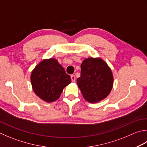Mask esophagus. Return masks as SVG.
Segmentation results:
<instances>
[{"label": "esophagus", "instance_id": "1", "mask_svg": "<svg viewBox=\"0 0 147 147\" xmlns=\"http://www.w3.org/2000/svg\"><path fill=\"white\" fill-rule=\"evenodd\" d=\"M71 81L73 82H75V80H76V77L74 75H71Z\"/></svg>", "mask_w": 147, "mask_h": 147}]
</instances>
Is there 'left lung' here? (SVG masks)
<instances>
[{
  "label": "left lung",
  "mask_w": 147,
  "mask_h": 147,
  "mask_svg": "<svg viewBox=\"0 0 147 147\" xmlns=\"http://www.w3.org/2000/svg\"><path fill=\"white\" fill-rule=\"evenodd\" d=\"M77 84L84 98L97 102L107 97L113 87V77L107 64L99 58H88L81 64Z\"/></svg>",
  "instance_id": "obj_1"
}]
</instances>
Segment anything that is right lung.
<instances>
[{"label":"right lung","mask_w":147,"mask_h":147,"mask_svg":"<svg viewBox=\"0 0 147 147\" xmlns=\"http://www.w3.org/2000/svg\"><path fill=\"white\" fill-rule=\"evenodd\" d=\"M30 80L34 92L48 102L58 99L63 89L71 82L70 76L55 59L40 62L32 72Z\"/></svg>","instance_id":"add662e5"}]
</instances>
